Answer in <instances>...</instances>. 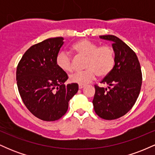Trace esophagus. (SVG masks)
I'll return each instance as SVG.
<instances>
[{
  "mask_svg": "<svg viewBox=\"0 0 155 155\" xmlns=\"http://www.w3.org/2000/svg\"><path fill=\"white\" fill-rule=\"evenodd\" d=\"M84 87V84H79V89H82Z\"/></svg>",
  "mask_w": 155,
  "mask_h": 155,
  "instance_id": "34e87169",
  "label": "esophagus"
}]
</instances>
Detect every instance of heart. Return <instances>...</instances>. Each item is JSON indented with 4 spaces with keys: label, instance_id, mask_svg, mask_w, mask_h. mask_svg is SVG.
I'll use <instances>...</instances> for the list:
<instances>
[{
    "label": "heart",
    "instance_id": "heart-1",
    "mask_svg": "<svg viewBox=\"0 0 155 155\" xmlns=\"http://www.w3.org/2000/svg\"><path fill=\"white\" fill-rule=\"evenodd\" d=\"M73 49L78 54L87 57L84 71H76L69 76L71 82L86 84L95 79L97 74L104 77L109 74L115 65L114 50L109 46L99 47L97 44L87 39H82L73 45ZM56 64L65 72L71 71L72 59L69 53L60 51L56 57Z\"/></svg>",
    "mask_w": 155,
    "mask_h": 155
}]
</instances>
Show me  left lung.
I'll list each match as a JSON object with an SVG mask.
<instances>
[{
	"instance_id": "left-lung-1",
	"label": "left lung",
	"mask_w": 155,
	"mask_h": 155,
	"mask_svg": "<svg viewBox=\"0 0 155 155\" xmlns=\"http://www.w3.org/2000/svg\"><path fill=\"white\" fill-rule=\"evenodd\" d=\"M101 38L113 42L115 65L101 83L108 88L95 85L92 104L95 113L106 120L124 116L134 106L139 95L142 73L136 53L115 35H101Z\"/></svg>"
}]
</instances>
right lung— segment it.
<instances>
[{"label": "right lung", "mask_w": 155, "mask_h": 155, "mask_svg": "<svg viewBox=\"0 0 155 155\" xmlns=\"http://www.w3.org/2000/svg\"><path fill=\"white\" fill-rule=\"evenodd\" d=\"M63 37L46 39L31 47L17 68L16 79L22 100L37 118L51 122L66 113L68 102L79 90L78 84L65 85L67 74L56 64Z\"/></svg>", "instance_id": "obj_1"}]
</instances>
